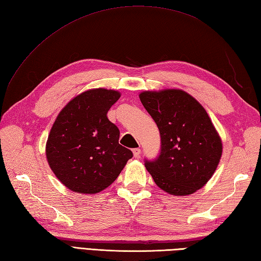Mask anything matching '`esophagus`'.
Masks as SVG:
<instances>
[{
	"label": "esophagus",
	"instance_id": "obj_1",
	"mask_svg": "<svg viewBox=\"0 0 261 261\" xmlns=\"http://www.w3.org/2000/svg\"><path fill=\"white\" fill-rule=\"evenodd\" d=\"M133 155H134L135 158H138L139 156H141V149H139V148L133 149Z\"/></svg>",
	"mask_w": 261,
	"mask_h": 261
}]
</instances>
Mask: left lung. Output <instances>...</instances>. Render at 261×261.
Instances as JSON below:
<instances>
[{
    "instance_id": "1",
    "label": "left lung",
    "mask_w": 261,
    "mask_h": 261,
    "mask_svg": "<svg viewBox=\"0 0 261 261\" xmlns=\"http://www.w3.org/2000/svg\"><path fill=\"white\" fill-rule=\"evenodd\" d=\"M139 99L160 129L162 148L145 166L156 185L174 196L204 187L222 155L221 138L204 107L177 88L144 91Z\"/></svg>"
}]
</instances>
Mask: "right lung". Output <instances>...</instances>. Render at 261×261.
<instances>
[{
    "instance_id": "1",
    "label": "right lung",
    "mask_w": 261,
    "mask_h": 261,
    "mask_svg": "<svg viewBox=\"0 0 261 261\" xmlns=\"http://www.w3.org/2000/svg\"><path fill=\"white\" fill-rule=\"evenodd\" d=\"M120 93L92 88L63 107L50 128L45 154L63 185L79 194L94 195L115 181L133 157L119 145V129L107 112Z\"/></svg>"
}]
</instances>
